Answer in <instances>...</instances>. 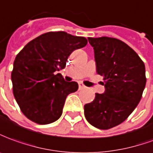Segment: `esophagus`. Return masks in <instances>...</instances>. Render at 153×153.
<instances>
[{"instance_id": "esophagus-1", "label": "esophagus", "mask_w": 153, "mask_h": 153, "mask_svg": "<svg viewBox=\"0 0 153 153\" xmlns=\"http://www.w3.org/2000/svg\"><path fill=\"white\" fill-rule=\"evenodd\" d=\"M85 88H86V87H85L84 85H82V84H79V89H80V90H82V89H85Z\"/></svg>"}]
</instances>
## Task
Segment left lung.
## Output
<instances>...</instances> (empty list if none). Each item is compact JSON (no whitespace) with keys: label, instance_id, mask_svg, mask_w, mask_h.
Listing matches in <instances>:
<instances>
[{"label":"left lung","instance_id":"8db88e82","mask_svg":"<svg viewBox=\"0 0 153 153\" xmlns=\"http://www.w3.org/2000/svg\"><path fill=\"white\" fill-rule=\"evenodd\" d=\"M97 74L104 76V94L84 106L86 120L100 129L123 123L137 107L146 85L145 65L137 53L118 39L88 38Z\"/></svg>","mask_w":153,"mask_h":153}]
</instances>
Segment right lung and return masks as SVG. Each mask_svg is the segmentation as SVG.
Here are the masks:
<instances>
[{
	"label": "right lung",
	"instance_id": "1",
	"mask_svg": "<svg viewBox=\"0 0 153 153\" xmlns=\"http://www.w3.org/2000/svg\"><path fill=\"white\" fill-rule=\"evenodd\" d=\"M87 44L84 37L64 31L48 32L31 40L17 54L11 81L20 110L39 124L55 122L62 115L67 96L78 89L55 71L65 68L70 54Z\"/></svg>",
	"mask_w": 153,
	"mask_h": 153
}]
</instances>
